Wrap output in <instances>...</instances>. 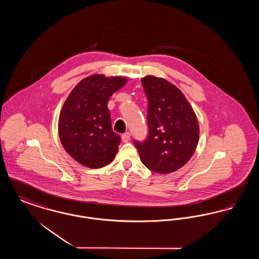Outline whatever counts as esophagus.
I'll return each instance as SVG.
<instances>
[{"instance_id": "esophagus-1", "label": "esophagus", "mask_w": 259, "mask_h": 259, "mask_svg": "<svg viewBox=\"0 0 259 259\" xmlns=\"http://www.w3.org/2000/svg\"><path fill=\"white\" fill-rule=\"evenodd\" d=\"M130 138H131V134L129 132H126L124 133L123 135L121 136V139H122V142L123 143H127L130 141Z\"/></svg>"}]
</instances>
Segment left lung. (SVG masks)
I'll return each mask as SVG.
<instances>
[{"mask_svg":"<svg viewBox=\"0 0 259 259\" xmlns=\"http://www.w3.org/2000/svg\"><path fill=\"white\" fill-rule=\"evenodd\" d=\"M142 84L148 100V137L134 145L150 171L175 172L185 166L197 148V116L183 92L165 78L147 75Z\"/></svg>","mask_w":259,"mask_h":259,"instance_id":"obj_1","label":"left lung"}]
</instances>
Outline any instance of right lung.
Returning a JSON list of instances; mask_svg holds the SVG:
<instances>
[{"instance_id":"add662e5","label":"right lung","mask_w":259,"mask_h":259,"mask_svg":"<svg viewBox=\"0 0 259 259\" xmlns=\"http://www.w3.org/2000/svg\"><path fill=\"white\" fill-rule=\"evenodd\" d=\"M126 82L123 76L92 74L81 79L66 99L58 134L63 148L79 164L97 169L115 157L121 139L112 131L108 102Z\"/></svg>"}]
</instances>
